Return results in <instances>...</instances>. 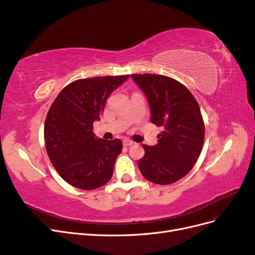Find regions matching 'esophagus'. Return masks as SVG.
<instances>
[{
  "mask_svg": "<svg viewBox=\"0 0 255 255\" xmlns=\"http://www.w3.org/2000/svg\"><path fill=\"white\" fill-rule=\"evenodd\" d=\"M132 144H134V142L130 139H128V138H125V139H123V145L128 146V145H132Z\"/></svg>",
  "mask_w": 255,
  "mask_h": 255,
  "instance_id": "34e87169",
  "label": "esophagus"
}]
</instances>
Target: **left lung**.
Instances as JSON below:
<instances>
[{
    "label": "left lung",
    "instance_id": "obj_1",
    "mask_svg": "<svg viewBox=\"0 0 255 255\" xmlns=\"http://www.w3.org/2000/svg\"><path fill=\"white\" fill-rule=\"evenodd\" d=\"M148 99L151 121L164 130L155 145L142 144L138 160L141 174L155 184L167 185L186 175L196 164L204 143V122L191 92L165 75H130Z\"/></svg>",
    "mask_w": 255,
    "mask_h": 255
}]
</instances>
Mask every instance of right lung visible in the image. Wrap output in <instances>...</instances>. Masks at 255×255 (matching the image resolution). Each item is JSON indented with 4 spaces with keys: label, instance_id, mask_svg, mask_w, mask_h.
Wrapping results in <instances>:
<instances>
[{
    "label": "right lung",
    "instance_id": "obj_1",
    "mask_svg": "<svg viewBox=\"0 0 255 255\" xmlns=\"http://www.w3.org/2000/svg\"><path fill=\"white\" fill-rule=\"evenodd\" d=\"M128 75L100 76L69 84L51 105L44 123V141L51 163L72 186L92 190L109 182L120 139L96 137L92 125L103 115L107 98Z\"/></svg>",
    "mask_w": 255,
    "mask_h": 255
}]
</instances>
